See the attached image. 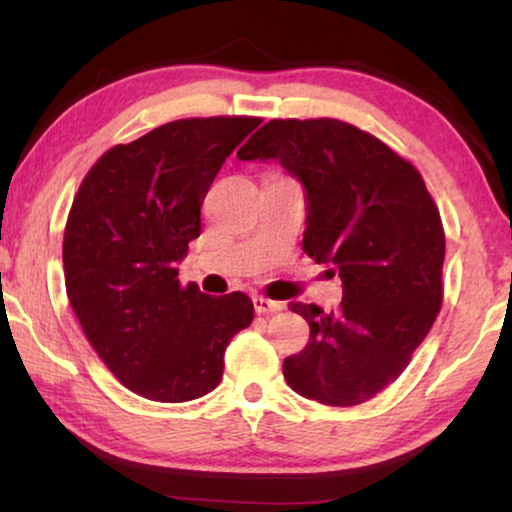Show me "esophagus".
Here are the masks:
<instances>
[{
    "label": "esophagus",
    "mask_w": 512,
    "mask_h": 512,
    "mask_svg": "<svg viewBox=\"0 0 512 512\" xmlns=\"http://www.w3.org/2000/svg\"><path fill=\"white\" fill-rule=\"evenodd\" d=\"M282 303H277V300H270V298H263V296H254V310L258 314H272V312H279L282 310Z\"/></svg>",
    "instance_id": "34e87169"
}]
</instances>
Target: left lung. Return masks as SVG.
Here are the masks:
<instances>
[{"label": "left lung", "mask_w": 512, "mask_h": 512, "mask_svg": "<svg viewBox=\"0 0 512 512\" xmlns=\"http://www.w3.org/2000/svg\"><path fill=\"white\" fill-rule=\"evenodd\" d=\"M237 158H275L300 179L305 254L342 279L335 312L291 303L310 342L284 359L286 384L333 408L370 401L408 368L443 305L445 233L422 174L335 118H275Z\"/></svg>", "instance_id": "obj_1"}]
</instances>
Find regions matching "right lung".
<instances>
[{
  "instance_id": "1",
  "label": "right lung",
  "mask_w": 512,
  "mask_h": 512,
  "mask_svg": "<svg viewBox=\"0 0 512 512\" xmlns=\"http://www.w3.org/2000/svg\"><path fill=\"white\" fill-rule=\"evenodd\" d=\"M254 116L181 118L116 144L69 209L62 265L69 305L116 380L160 403L209 394L223 354L254 319L240 291L181 286L177 263L200 235V207Z\"/></svg>"
}]
</instances>
